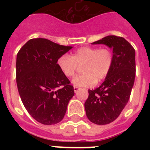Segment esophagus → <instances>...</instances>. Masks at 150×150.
I'll use <instances>...</instances> for the list:
<instances>
[{
	"mask_svg": "<svg viewBox=\"0 0 150 150\" xmlns=\"http://www.w3.org/2000/svg\"><path fill=\"white\" fill-rule=\"evenodd\" d=\"M80 88L79 87H78V86H74V91H75V93H76V92Z\"/></svg>",
	"mask_w": 150,
	"mask_h": 150,
	"instance_id": "obj_1",
	"label": "esophagus"
}]
</instances>
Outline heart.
<instances>
[{
    "mask_svg": "<svg viewBox=\"0 0 150 150\" xmlns=\"http://www.w3.org/2000/svg\"><path fill=\"white\" fill-rule=\"evenodd\" d=\"M114 54L109 48L82 47L73 52L71 56L61 55L57 60V66L64 76L72 77L81 67L82 74L72 79L75 86L90 87L99 83L108 76L114 64Z\"/></svg>",
    "mask_w": 150,
    "mask_h": 150,
    "instance_id": "b5f03b06",
    "label": "heart"
}]
</instances>
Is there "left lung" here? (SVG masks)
Segmentation results:
<instances>
[{
  "mask_svg": "<svg viewBox=\"0 0 150 150\" xmlns=\"http://www.w3.org/2000/svg\"><path fill=\"white\" fill-rule=\"evenodd\" d=\"M93 44L113 48L114 64L100 86L89 89L85 103L86 116L96 125H107L117 117L128 103L135 78V51L123 37L107 36Z\"/></svg>",
  "mask_w": 150,
  "mask_h": 150,
  "instance_id": "left-lung-1",
  "label": "left lung"
}]
</instances>
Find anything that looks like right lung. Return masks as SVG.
<instances>
[{
  "label": "right lung",
  "instance_id": "1",
  "mask_svg": "<svg viewBox=\"0 0 150 150\" xmlns=\"http://www.w3.org/2000/svg\"><path fill=\"white\" fill-rule=\"evenodd\" d=\"M72 47L47 39H31L18 52L16 82L22 103L35 120L52 125L64 118L74 87L57 66Z\"/></svg>",
  "mask_w": 150,
  "mask_h": 150
}]
</instances>
